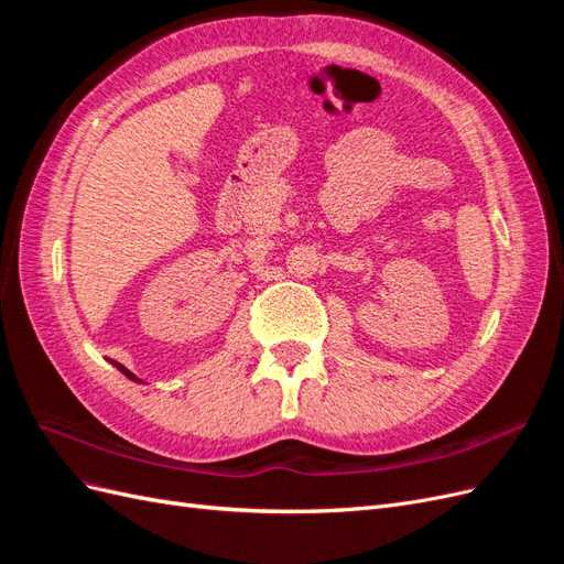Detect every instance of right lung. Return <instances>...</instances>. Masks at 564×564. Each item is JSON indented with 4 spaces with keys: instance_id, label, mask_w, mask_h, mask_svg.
Here are the masks:
<instances>
[{
    "instance_id": "right-lung-1",
    "label": "right lung",
    "mask_w": 564,
    "mask_h": 564,
    "mask_svg": "<svg viewBox=\"0 0 564 564\" xmlns=\"http://www.w3.org/2000/svg\"><path fill=\"white\" fill-rule=\"evenodd\" d=\"M115 367H117V369H119V371H122V373H124V377H127V379H131V381H139V383H143V381H141V379H135V377H133V373H131V371H129V369H127V367H124V365H117V362H115Z\"/></svg>"
}]
</instances>
